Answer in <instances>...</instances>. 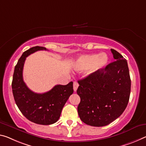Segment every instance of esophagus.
I'll return each mask as SVG.
<instances>
[{"label":"esophagus","mask_w":146,"mask_h":146,"mask_svg":"<svg viewBox=\"0 0 146 146\" xmlns=\"http://www.w3.org/2000/svg\"><path fill=\"white\" fill-rule=\"evenodd\" d=\"M78 87V82H76V81L73 82V90H74V91H75V92L77 91Z\"/></svg>","instance_id":"obj_1"}]
</instances>
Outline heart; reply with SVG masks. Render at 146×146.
Returning <instances> with one entry per match:
<instances>
[{
	"label": "heart",
	"instance_id": "1",
	"mask_svg": "<svg viewBox=\"0 0 146 146\" xmlns=\"http://www.w3.org/2000/svg\"><path fill=\"white\" fill-rule=\"evenodd\" d=\"M107 61L108 57L105 53L85 55L78 59L76 68L78 71L87 70L92 68V71H96L105 66Z\"/></svg>",
	"mask_w": 146,
	"mask_h": 146
}]
</instances>
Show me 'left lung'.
<instances>
[{
	"instance_id": "obj_1",
	"label": "left lung",
	"mask_w": 146,
	"mask_h": 146,
	"mask_svg": "<svg viewBox=\"0 0 146 146\" xmlns=\"http://www.w3.org/2000/svg\"><path fill=\"white\" fill-rule=\"evenodd\" d=\"M111 52L114 62L78 80V114L91 126L107 125L122 114L129 103L131 84L127 62L115 50Z\"/></svg>"
}]
</instances>
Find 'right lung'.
I'll return each mask as SVG.
<instances>
[{
  "label": "right lung",
  "instance_id": "1",
  "mask_svg": "<svg viewBox=\"0 0 146 146\" xmlns=\"http://www.w3.org/2000/svg\"><path fill=\"white\" fill-rule=\"evenodd\" d=\"M41 50L47 49L36 46L23 53L15 67L11 87L16 105L28 119L37 124L50 125L58 120L64 105L73 93V82L56 85L43 94L34 93L27 87L23 78L25 60L30 54Z\"/></svg>",
  "mask_w": 146,
  "mask_h": 146
}]
</instances>
